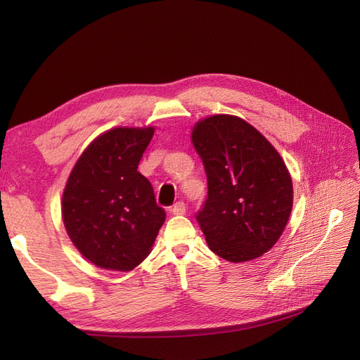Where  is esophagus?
<instances>
[{"label": "esophagus", "mask_w": 360, "mask_h": 360, "mask_svg": "<svg viewBox=\"0 0 360 360\" xmlns=\"http://www.w3.org/2000/svg\"><path fill=\"white\" fill-rule=\"evenodd\" d=\"M169 212L172 214H176V216H183L186 213V205H184V202L179 201V202H176L174 205L169 208Z\"/></svg>", "instance_id": "1"}]
</instances>
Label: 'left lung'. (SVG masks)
Masks as SVG:
<instances>
[{
    "mask_svg": "<svg viewBox=\"0 0 360 360\" xmlns=\"http://www.w3.org/2000/svg\"><path fill=\"white\" fill-rule=\"evenodd\" d=\"M192 144L208 181V196L196 220L210 250L233 264L271 250L293 207L290 172L276 147L232 115L196 122Z\"/></svg>",
    "mask_w": 360,
    "mask_h": 360,
    "instance_id": "8db88e82",
    "label": "left lung"
}]
</instances>
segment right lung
Instances as JSON below:
<instances>
[{
    "label": "right lung",
    "mask_w": 360,
    "mask_h": 360,
    "mask_svg": "<svg viewBox=\"0 0 360 360\" xmlns=\"http://www.w3.org/2000/svg\"><path fill=\"white\" fill-rule=\"evenodd\" d=\"M153 127H119L84 148L62 195V220L76 249L103 269L131 271L150 255L164 208L137 171Z\"/></svg>",
    "instance_id": "add662e5"
}]
</instances>
